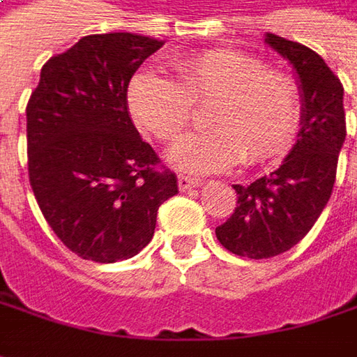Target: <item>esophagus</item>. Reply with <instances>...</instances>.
Masks as SVG:
<instances>
[{
    "label": "esophagus",
    "mask_w": 357,
    "mask_h": 357,
    "mask_svg": "<svg viewBox=\"0 0 357 357\" xmlns=\"http://www.w3.org/2000/svg\"><path fill=\"white\" fill-rule=\"evenodd\" d=\"M202 185H203L202 179H193V178H188V176H179L178 178L179 191L197 190V188H202Z\"/></svg>",
    "instance_id": "obj_1"
}]
</instances>
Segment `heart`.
I'll return each mask as SVG.
<instances>
[{
  "label": "heart",
  "mask_w": 357,
  "mask_h": 357,
  "mask_svg": "<svg viewBox=\"0 0 357 357\" xmlns=\"http://www.w3.org/2000/svg\"><path fill=\"white\" fill-rule=\"evenodd\" d=\"M205 126L167 150L188 174H217L239 160L259 164L290 146L301 122V93L292 77L266 70L261 59L213 49L174 63V80L140 70L126 86V105L142 130L174 140L190 124L193 105H209Z\"/></svg>",
  "instance_id": "1"
}]
</instances>
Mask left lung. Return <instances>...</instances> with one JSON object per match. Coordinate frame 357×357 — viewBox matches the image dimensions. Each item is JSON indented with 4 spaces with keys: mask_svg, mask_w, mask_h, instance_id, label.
<instances>
[{
    "mask_svg": "<svg viewBox=\"0 0 357 357\" xmlns=\"http://www.w3.org/2000/svg\"><path fill=\"white\" fill-rule=\"evenodd\" d=\"M264 43L289 61L301 91V130L271 176L233 185L237 207L215 229L219 243L239 257L271 259L292 249L324 211L346 140L344 86L312 49L273 33Z\"/></svg>",
    "mask_w": 357,
    "mask_h": 357,
    "instance_id": "obj_1",
    "label": "left lung"
}]
</instances>
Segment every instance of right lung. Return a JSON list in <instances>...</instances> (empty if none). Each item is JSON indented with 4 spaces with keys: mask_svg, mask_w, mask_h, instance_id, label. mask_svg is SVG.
Returning a JSON list of instances; mask_svg holds the SVG:
<instances>
[{
    "mask_svg": "<svg viewBox=\"0 0 357 357\" xmlns=\"http://www.w3.org/2000/svg\"><path fill=\"white\" fill-rule=\"evenodd\" d=\"M164 41L136 33L82 37L51 56L27 105L29 181L47 223L80 259L116 263L152 241L178 178L130 118L126 86Z\"/></svg>",
    "mask_w": 357,
    "mask_h": 357,
    "instance_id": "right-lung-1",
    "label": "right lung"
}]
</instances>
